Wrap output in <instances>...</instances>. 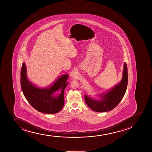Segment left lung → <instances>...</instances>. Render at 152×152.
I'll return each instance as SVG.
<instances>
[{
	"label": "left lung",
	"mask_w": 152,
	"mask_h": 152,
	"mask_svg": "<svg viewBox=\"0 0 152 152\" xmlns=\"http://www.w3.org/2000/svg\"><path fill=\"white\" fill-rule=\"evenodd\" d=\"M127 66L124 63L122 78L120 82L106 92L98 95L99 99L85 95V100L91 110L97 112H106L113 110L122 99L127 90L128 84Z\"/></svg>",
	"instance_id": "8db88e82"
}]
</instances>
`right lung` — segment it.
<instances>
[{
	"mask_svg": "<svg viewBox=\"0 0 152 152\" xmlns=\"http://www.w3.org/2000/svg\"><path fill=\"white\" fill-rule=\"evenodd\" d=\"M68 74L61 75L52 85L41 88L32 84L27 77L26 66L22 63L21 70V89L30 104L39 112L54 114L61 110L64 104V91L68 84L67 80ZM60 89L61 93L58 96L53 94Z\"/></svg>",
	"mask_w": 152,
	"mask_h": 152,
	"instance_id": "obj_1",
	"label": "right lung"
}]
</instances>
